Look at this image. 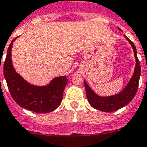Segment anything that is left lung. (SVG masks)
<instances>
[{
    "mask_svg": "<svg viewBox=\"0 0 147 147\" xmlns=\"http://www.w3.org/2000/svg\"><path fill=\"white\" fill-rule=\"evenodd\" d=\"M120 30V29H119ZM128 41L131 43L133 47L134 57L136 60V65L134 69V74L132 76L127 86L120 93L115 95L109 97H100L93 92L88 86V84L84 81L85 88L86 92V96L90 105L94 108L104 112H113L116 110H119L125 105L128 104L131 101L134 97L138 91V84H139V79L140 76V64L137 56V49L132 41H131L128 37L125 36Z\"/></svg>",
    "mask_w": 147,
    "mask_h": 147,
    "instance_id": "left-lung-1",
    "label": "left lung"
}]
</instances>
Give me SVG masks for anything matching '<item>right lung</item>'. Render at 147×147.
Masks as SVG:
<instances>
[{"label": "right lung", "mask_w": 147, "mask_h": 147, "mask_svg": "<svg viewBox=\"0 0 147 147\" xmlns=\"http://www.w3.org/2000/svg\"><path fill=\"white\" fill-rule=\"evenodd\" d=\"M13 41L9 46L3 64V74L11 96L19 106L26 110L40 113L52 112L60 105L68 80L65 76L55 77L45 86H36L26 82L16 72L12 64Z\"/></svg>", "instance_id": "obj_1"}]
</instances>
